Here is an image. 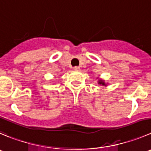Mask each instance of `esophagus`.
<instances>
[{
	"label": "esophagus",
	"mask_w": 151,
	"mask_h": 151,
	"mask_svg": "<svg viewBox=\"0 0 151 151\" xmlns=\"http://www.w3.org/2000/svg\"><path fill=\"white\" fill-rule=\"evenodd\" d=\"M74 71H79L80 70V67L79 66H75V67H74Z\"/></svg>",
	"instance_id": "34e87169"
}]
</instances>
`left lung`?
Returning <instances> with one entry per match:
<instances>
[{"mask_svg": "<svg viewBox=\"0 0 151 151\" xmlns=\"http://www.w3.org/2000/svg\"><path fill=\"white\" fill-rule=\"evenodd\" d=\"M99 83L100 84H102V85H105V83H104V82H103V81H99Z\"/></svg>", "mask_w": 151, "mask_h": 151, "instance_id": "left-lung-1", "label": "left lung"}]
</instances>
